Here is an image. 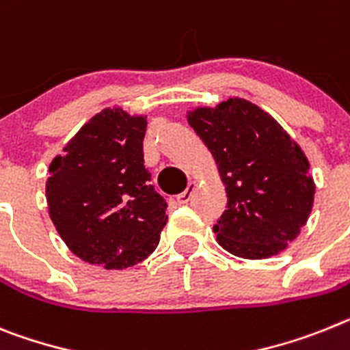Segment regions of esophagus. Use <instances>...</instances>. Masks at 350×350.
I'll return each instance as SVG.
<instances>
[{
	"label": "esophagus",
	"mask_w": 350,
	"mask_h": 350,
	"mask_svg": "<svg viewBox=\"0 0 350 350\" xmlns=\"http://www.w3.org/2000/svg\"><path fill=\"white\" fill-rule=\"evenodd\" d=\"M195 187H196V182L191 180L189 184H187L186 189L182 191L180 195L177 196L178 204H187V202H189V200H191V196H193V191H195Z\"/></svg>",
	"instance_id": "esophagus-1"
}]
</instances>
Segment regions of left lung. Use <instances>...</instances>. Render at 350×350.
Listing matches in <instances>:
<instances>
[{"mask_svg": "<svg viewBox=\"0 0 350 350\" xmlns=\"http://www.w3.org/2000/svg\"><path fill=\"white\" fill-rule=\"evenodd\" d=\"M187 122L211 150L228 196L214 225L219 246L247 260L283 252L313 207L315 182L301 146L246 98L195 107Z\"/></svg>", "mask_w": 350, "mask_h": 350, "instance_id": "1", "label": "left lung"}]
</instances>
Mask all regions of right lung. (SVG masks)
Listing matches in <instances>:
<instances>
[{"mask_svg": "<svg viewBox=\"0 0 350 350\" xmlns=\"http://www.w3.org/2000/svg\"><path fill=\"white\" fill-rule=\"evenodd\" d=\"M145 115L106 107L49 164V217L76 256L104 269L139 264L159 244L166 202L143 161Z\"/></svg>", "mask_w": 350, "mask_h": 350, "instance_id": "add662e5", "label": "right lung"}]
</instances>
